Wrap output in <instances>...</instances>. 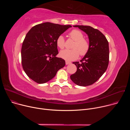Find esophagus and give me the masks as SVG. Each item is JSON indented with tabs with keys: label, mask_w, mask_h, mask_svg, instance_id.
<instances>
[{
	"label": "esophagus",
	"mask_w": 130,
	"mask_h": 130,
	"mask_svg": "<svg viewBox=\"0 0 130 130\" xmlns=\"http://www.w3.org/2000/svg\"><path fill=\"white\" fill-rule=\"evenodd\" d=\"M65 63H66V65H68V64H71V63L70 62H69V61H65Z\"/></svg>",
	"instance_id": "obj_1"
}]
</instances>
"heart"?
<instances>
[{"mask_svg": "<svg viewBox=\"0 0 130 130\" xmlns=\"http://www.w3.org/2000/svg\"><path fill=\"white\" fill-rule=\"evenodd\" d=\"M69 35L71 39L75 41L72 48V49H65L60 51L59 55L61 58L67 61H72L78 59L79 54L84 56L89 50V42L84 39L83 34L79 30H72ZM57 45L60 49H63L65 46V41L62 35L59 36L57 40Z\"/></svg>", "mask_w": 130, "mask_h": 130, "instance_id": "b5f03b06", "label": "heart"}]
</instances>
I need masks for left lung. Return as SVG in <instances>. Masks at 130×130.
I'll use <instances>...</instances> for the list:
<instances>
[{"label": "left lung", "mask_w": 130, "mask_h": 130, "mask_svg": "<svg viewBox=\"0 0 130 130\" xmlns=\"http://www.w3.org/2000/svg\"><path fill=\"white\" fill-rule=\"evenodd\" d=\"M85 32L89 39V50L79 62H73L77 71L70 76L72 81L81 86L96 82L105 72L109 62L108 42L99 30L88 26H73Z\"/></svg>", "instance_id": "8db88e82"}]
</instances>
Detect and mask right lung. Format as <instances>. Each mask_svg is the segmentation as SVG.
Instances as JSON below:
<instances>
[{
	"mask_svg": "<svg viewBox=\"0 0 130 130\" xmlns=\"http://www.w3.org/2000/svg\"><path fill=\"white\" fill-rule=\"evenodd\" d=\"M70 27L46 22L34 26L27 33L22 47V64L33 81L46 83L65 66V60L56 57L59 53L57 40Z\"/></svg>",
	"mask_w": 130,
	"mask_h": 130,
	"instance_id": "right-lung-1",
	"label": "right lung"
}]
</instances>
